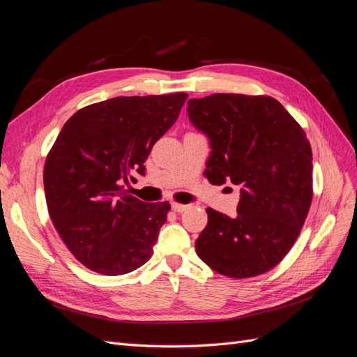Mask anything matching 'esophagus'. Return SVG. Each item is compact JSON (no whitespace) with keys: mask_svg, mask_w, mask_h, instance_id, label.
I'll list each match as a JSON object with an SVG mask.
<instances>
[{"mask_svg":"<svg viewBox=\"0 0 357 357\" xmlns=\"http://www.w3.org/2000/svg\"><path fill=\"white\" fill-rule=\"evenodd\" d=\"M171 208H172V211H176V213H183V211H186V210L189 208V205L172 202V204H171Z\"/></svg>","mask_w":357,"mask_h":357,"instance_id":"obj_1","label":"esophagus"}]
</instances>
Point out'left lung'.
Masks as SVG:
<instances>
[{"label": "left lung", "instance_id": "obj_1", "mask_svg": "<svg viewBox=\"0 0 357 357\" xmlns=\"http://www.w3.org/2000/svg\"><path fill=\"white\" fill-rule=\"evenodd\" d=\"M188 116L208 138V181L241 186L235 218L207 208L197 255L232 278L269 271L294 245L311 205L305 132L271 96L214 93L189 100Z\"/></svg>", "mask_w": 357, "mask_h": 357}]
</instances>
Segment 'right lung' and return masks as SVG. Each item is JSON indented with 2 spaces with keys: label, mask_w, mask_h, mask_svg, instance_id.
I'll use <instances>...</instances> for the list:
<instances>
[{
  "label": "right lung",
  "mask_w": 357,
  "mask_h": 357,
  "mask_svg": "<svg viewBox=\"0 0 357 357\" xmlns=\"http://www.w3.org/2000/svg\"><path fill=\"white\" fill-rule=\"evenodd\" d=\"M188 93L116 96L74 113L47 155L43 180L50 219L79 262L122 275L153 252L168 202L128 195L131 172L146 176L153 144L177 121Z\"/></svg>",
  "instance_id": "1"
}]
</instances>
